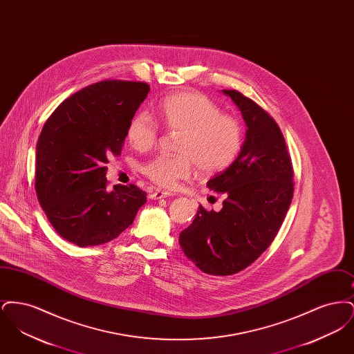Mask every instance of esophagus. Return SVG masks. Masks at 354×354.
<instances>
[{
  "label": "esophagus",
  "mask_w": 354,
  "mask_h": 354,
  "mask_svg": "<svg viewBox=\"0 0 354 354\" xmlns=\"http://www.w3.org/2000/svg\"><path fill=\"white\" fill-rule=\"evenodd\" d=\"M150 199H153V201H158V199H165V198H169L171 196V194L167 192V191H162V189H153V191H150Z\"/></svg>",
  "instance_id": "obj_1"
}]
</instances>
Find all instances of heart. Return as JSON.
I'll return each mask as SVG.
<instances>
[{"label":"heart","instance_id":"heart-1","mask_svg":"<svg viewBox=\"0 0 354 354\" xmlns=\"http://www.w3.org/2000/svg\"><path fill=\"white\" fill-rule=\"evenodd\" d=\"M158 117L172 133H179L176 156L158 155L142 165V172L162 188H174L187 179L194 166L203 175L228 169L240 153L244 129L239 119L221 113L219 106L196 91L166 97L158 106ZM158 120L140 110L127 124V140L138 151H147L159 139Z\"/></svg>","mask_w":354,"mask_h":354}]
</instances>
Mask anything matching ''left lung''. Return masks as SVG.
Returning a JSON list of instances; mask_svg holds the SVG:
<instances>
[{
    "mask_svg": "<svg viewBox=\"0 0 354 354\" xmlns=\"http://www.w3.org/2000/svg\"><path fill=\"white\" fill-rule=\"evenodd\" d=\"M248 127L235 162L207 185L224 195L219 212L203 205L179 235L204 273L230 276L250 267L277 235L293 198V166L276 120L237 90H223Z\"/></svg>",
    "mask_w": 354,
    "mask_h": 354,
    "instance_id": "obj_1",
    "label": "left lung"
}]
</instances>
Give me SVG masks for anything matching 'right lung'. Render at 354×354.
Listing matches in <instances>:
<instances>
[{"mask_svg": "<svg viewBox=\"0 0 354 354\" xmlns=\"http://www.w3.org/2000/svg\"><path fill=\"white\" fill-rule=\"evenodd\" d=\"M149 91L145 82L90 84L44 124L37 143V198L57 234L78 247L118 237L147 201L135 185L107 191L106 165L122 151L127 124Z\"/></svg>", "mask_w": 354, "mask_h": 354, "instance_id": "1", "label": "right lung"}]
</instances>
